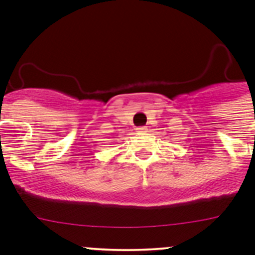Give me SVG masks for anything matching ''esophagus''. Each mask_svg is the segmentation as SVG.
Returning a JSON list of instances; mask_svg holds the SVG:
<instances>
[{"label":"esophagus","instance_id":"1","mask_svg":"<svg viewBox=\"0 0 255 255\" xmlns=\"http://www.w3.org/2000/svg\"><path fill=\"white\" fill-rule=\"evenodd\" d=\"M137 132H138V133H146V132H147V127H138V128H137Z\"/></svg>","mask_w":255,"mask_h":255}]
</instances>
